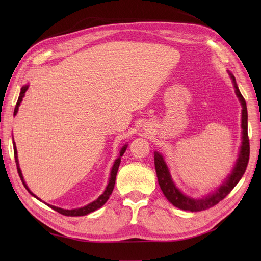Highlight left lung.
I'll list each match as a JSON object with an SVG mask.
<instances>
[{
  "instance_id": "1",
  "label": "left lung",
  "mask_w": 261,
  "mask_h": 261,
  "mask_svg": "<svg viewBox=\"0 0 261 261\" xmlns=\"http://www.w3.org/2000/svg\"><path fill=\"white\" fill-rule=\"evenodd\" d=\"M227 73L232 80L236 97L239 98L242 106V144L238 160H236L230 174H228L226 178L222 181V184H220V186L217 187L215 191L201 197V198H193L191 196H187L181 193L175 185L174 180H173L171 176L168 164L165 162L162 153L154 151V167L161 191L173 206H175L181 210L196 212L207 210L213 206H216L218 202L224 199L225 197L230 194V192L236 186V184L239 183L240 179L244 175L245 171H246L249 160V139L247 133L246 101H245V99L242 96L238 84H236L234 75L231 72Z\"/></svg>"
}]
</instances>
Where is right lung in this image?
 Masks as SVG:
<instances>
[{
    "label": "right lung",
    "instance_id": "add662e5",
    "mask_svg": "<svg viewBox=\"0 0 261 261\" xmlns=\"http://www.w3.org/2000/svg\"><path fill=\"white\" fill-rule=\"evenodd\" d=\"M28 87H29V85H25V86L21 87L19 97H18V100H17V103H16V107H15V110H14V116L16 115L17 112H18V108H19V106H20V103H21L22 98L25 97V92L27 91ZM13 146H14L15 162H16L18 174H19V177H20V179H21V181H22L23 186H25V188L27 189L28 193H29L30 195H33V196L35 197V198H37L38 200L41 201V199H39L38 197H37L33 192L30 191V189H29L28 186H27V184H26V181L23 180L22 173H21V170H20V168H19V162H18V156H17L16 144H15L14 138H13ZM127 146H128L127 144H125V145L121 148L120 154H118L117 159L114 161L113 167H112V169H111V172H110L109 183H108V185H107V187H106V189H105V192L102 193L96 200L90 202V203H88V204H86V206H84V207L77 208V209H70V210H69V209H62V208L52 206V204H48V203H45V202H44V203L46 204V206H49L50 208H52L53 210H55V211H58L59 213H61V215H64V216H67V217H81V216H86V215H88V213H91V212H93V211L98 210L99 208H101V207L103 206V204L108 201L110 195H111L112 192H113V188H114V185H115V178H116V174H117V170H118V167H120V163H121V158H122V155L124 154V152L126 151V149H127Z\"/></svg>",
    "mask_w": 261,
    "mask_h": 261
}]
</instances>
